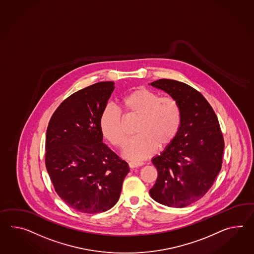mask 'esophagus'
<instances>
[{
	"label": "esophagus",
	"mask_w": 254,
	"mask_h": 254,
	"mask_svg": "<svg viewBox=\"0 0 254 254\" xmlns=\"http://www.w3.org/2000/svg\"><path fill=\"white\" fill-rule=\"evenodd\" d=\"M142 162H139V161H129V162H128V166H129L131 169L140 167V166H142Z\"/></svg>",
	"instance_id": "obj_1"
}]
</instances>
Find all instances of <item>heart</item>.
<instances>
[{
  "instance_id": "heart-1",
  "label": "heart",
  "mask_w": 254,
  "mask_h": 254,
  "mask_svg": "<svg viewBox=\"0 0 254 254\" xmlns=\"http://www.w3.org/2000/svg\"><path fill=\"white\" fill-rule=\"evenodd\" d=\"M120 107L128 116L138 117L135 134L123 149L126 158L140 161L151 157L158 149L166 147L177 135L181 124V110L177 101L160 95L145 87H137L125 95ZM100 127L105 138L120 148L126 132L120 112L106 105L100 117Z\"/></svg>"
}]
</instances>
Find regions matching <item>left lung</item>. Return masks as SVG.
<instances>
[{
	"label": "left lung",
	"mask_w": 254,
	"mask_h": 254,
	"mask_svg": "<svg viewBox=\"0 0 254 254\" xmlns=\"http://www.w3.org/2000/svg\"><path fill=\"white\" fill-rule=\"evenodd\" d=\"M149 85L176 100L181 110L177 135L151 160L158 178L149 194L160 204L182 208L203 197L217 178L222 166V133L209 103L192 87L168 79Z\"/></svg>",
	"instance_id": "8db88e82"
}]
</instances>
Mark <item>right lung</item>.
<instances>
[{"label":"right lung","mask_w":254,"mask_h":254,"mask_svg":"<svg viewBox=\"0 0 254 254\" xmlns=\"http://www.w3.org/2000/svg\"><path fill=\"white\" fill-rule=\"evenodd\" d=\"M114 89L113 81H102L71 94L48 126L47 171L59 196L81 213L112 208L129 173L127 162L103 143L100 117Z\"/></svg>","instance_id":"1"}]
</instances>
